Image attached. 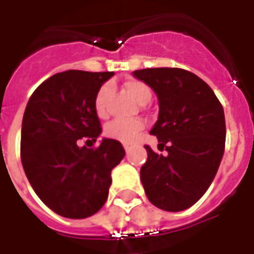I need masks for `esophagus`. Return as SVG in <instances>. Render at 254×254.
Returning a JSON list of instances; mask_svg holds the SVG:
<instances>
[{
  "label": "esophagus",
  "instance_id": "esophagus-1",
  "mask_svg": "<svg viewBox=\"0 0 254 254\" xmlns=\"http://www.w3.org/2000/svg\"><path fill=\"white\" fill-rule=\"evenodd\" d=\"M124 148H125V151H127H127H129V148H130V145L125 143V144H124Z\"/></svg>",
  "mask_w": 254,
  "mask_h": 254
}]
</instances>
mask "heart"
<instances>
[{
	"instance_id": "b5f03b06",
	"label": "heart",
	"mask_w": 254,
	"mask_h": 254,
	"mask_svg": "<svg viewBox=\"0 0 254 254\" xmlns=\"http://www.w3.org/2000/svg\"><path fill=\"white\" fill-rule=\"evenodd\" d=\"M124 88L137 103H148L151 99V89L147 84L138 80H129L125 83ZM110 85H103L98 91L95 98V111L99 117H106L109 113V98H110ZM143 129V122L138 120H116L110 122L105 129L107 137L118 140L121 143H132L138 136V132Z\"/></svg>"
}]
</instances>
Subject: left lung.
Returning <instances> with one entry per match:
<instances>
[{"instance_id":"left-lung-1","label":"left lung","mask_w":254,"mask_h":254,"mask_svg":"<svg viewBox=\"0 0 254 254\" xmlns=\"http://www.w3.org/2000/svg\"><path fill=\"white\" fill-rule=\"evenodd\" d=\"M132 74L158 96L159 114L151 134L167 145V155L145 145L148 159L140 170L145 194L160 209H188L207 191L223 158V107L205 81L184 69L151 67Z\"/></svg>"}]
</instances>
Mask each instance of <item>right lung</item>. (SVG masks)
Instances as JSON below:
<instances>
[{
	"label": "right lung",
	"instance_id": "right-lung-1",
	"mask_svg": "<svg viewBox=\"0 0 254 254\" xmlns=\"http://www.w3.org/2000/svg\"><path fill=\"white\" fill-rule=\"evenodd\" d=\"M113 72L57 73L31 95L21 124V163L31 187L52 211L84 219L103 207L111 170L125 156L120 141L102 138L96 149L80 145L102 133L95 111L98 91ZM88 140V141H91Z\"/></svg>",
	"mask_w": 254,
	"mask_h": 254
}]
</instances>
